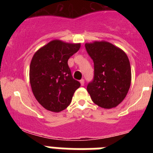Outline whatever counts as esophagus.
I'll return each instance as SVG.
<instances>
[{"label":"esophagus","instance_id":"esophagus-1","mask_svg":"<svg viewBox=\"0 0 153 153\" xmlns=\"http://www.w3.org/2000/svg\"><path fill=\"white\" fill-rule=\"evenodd\" d=\"M79 82H80L81 86H83V85H84V79H80V80H79Z\"/></svg>","mask_w":153,"mask_h":153}]
</instances>
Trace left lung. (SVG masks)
Listing matches in <instances>:
<instances>
[{
  "label": "left lung",
  "mask_w": 153,
  "mask_h": 153,
  "mask_svg": "<svg viewBox=\"0 0 153 153\" xmlns=\"http://www.w3.org/2000/svg\"><path fill=\"white\" fill-rule=\"evenodd\" d=\"M86 52L94 64L93 80L87 91L94 103L110 109L122 102L131 83V67L128 56L108 42L85 44Z\"/></svg>",
  "instance_id": "8db88e82"
}]
</instances>
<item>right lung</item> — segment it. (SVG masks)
I'll return each mask as SVG.
<instances>
[{
    "instance_id": "add662e5",
    "label": "right lung",
    "mask_w": 153,
    "mask_h": 153,
    "mask_svg": "<svg viewBox=\"0 0 153 153\" xmlns=\"http://www.w3.org/2000/svg\"><path fill=\"white\" fill-rule=\"evenodd\" d=\"M79 44L53 40L33 55L30 66V83L33 95L43 107L60 112L69 106L80 83L73 78L68 66Z\"/></svg>"
}]
</instances>
